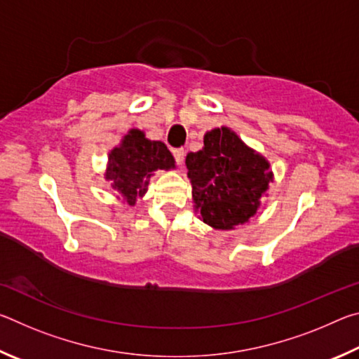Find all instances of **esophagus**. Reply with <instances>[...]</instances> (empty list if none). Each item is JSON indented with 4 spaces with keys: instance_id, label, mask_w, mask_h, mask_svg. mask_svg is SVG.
I'll list each match as a JSON object with an SVG mask.
<instances>
[{
    "instance_id": "esophagus-1",
    "label": "esophagus",
    "mask_w": 359,
    "mask_h": 359,
    "mask_svg": "<svg viewBox=\"0 0 359 359\" xmlns=\"http://www.w3.org/2000/svg\"><path fill=\"white\" fill-rule=\"evenodd\" d=\"M174 158H175V161H177V165L179 166H182L184 165V160H185V150L184 149H175L174 151Z\"/></svg>"
}]
</instances>
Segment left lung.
<instances>
[{"label": "left lung", "mask_w": 359, "mask_h": 359, "mask_svg": "<svg viewBox=\"0 0 359 359\" xmlns=\"http://www.w3.org/2000/svg\"><path fill=\"white\" fill-rule=\"evenodd\" d=\"M194 212L214 229L229 231L257 214L274 182L271 163L222 126L204 135V147L187 155Z\"/></svg>", "instance_id": "1"}]
</instances>
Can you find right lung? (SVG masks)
I'll return each instance as SVG.
<instances>
[{
	"label": "right lung",
	"mask_w": 359,
	"mask_h": 359,
	"mask_svg": "<svg viewBox=\"0 0 359 359\" xmlns=\"http://www.w3.org/2000/svg\"><path fill=\"white\" fill-rule=\"evenodd\" d=\"M158 169H175V160L166 144L150 141L142 130L131 128L117 147L109 151L104 179L111 182L125 204L135 205L137 198L147 193L149 182Z\"/></svg>",
	"instance_id": "1"
}]
</instances>
